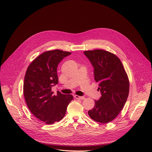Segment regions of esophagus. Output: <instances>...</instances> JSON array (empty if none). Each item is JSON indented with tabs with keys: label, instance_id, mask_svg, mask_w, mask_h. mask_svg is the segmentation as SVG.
<instances>
[{
	"label": "esophagus",
	"instance_id": "obj_1",
	"mask_svg": "<svg viewBox=\"0 0 152 152\" xmlns=\"http://www.w3.org/2000/svg\"><path fill=\"white\" fill-rule=\"evenodd\" d=\"M75 97L76 99H80V100H83V99H85V97H83V96H77V95H75Z\"/></svg>",
	"mask_w": 152,
	"mask_h": 152
}]
</instances>
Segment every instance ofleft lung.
Returning a JSON list of instances; mask_svg holds the SVG:
<instances>
[{
	"label": "left lung",
	"instance_id": "obj_1",
	"mask_svg": "<svg viewBox=\"0 0 152 152\" xmlns=\"http://www.w3.org/2000/svg\"><path fill=\"white\" fill-rule=\"evenodd\" d=\"M94 67V80L99 83L102 94L88 113L93 120L101 123L113 121L126 102L129 82L120 59L114 54L102 49L83 52Z\"/></svg>",
	"mask_w": 152,
	"mask_h": 152
}]
</instances>
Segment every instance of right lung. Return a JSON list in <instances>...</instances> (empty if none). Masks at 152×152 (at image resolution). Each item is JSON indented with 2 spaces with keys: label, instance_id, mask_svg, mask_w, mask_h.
Returning a JSON list of instances; mask_svg holds the SVG:
<instances>
[{
  "label": "right lung",
  "instance_id": "add662e5",
  "mask_svg": "<svg viewBox=\"0 0 152 152\" xmlns=\"http://www.w3.org/2000/svg\"><path fill=\"white\" fill-rule=\"evenodd\" d=\"M71 52L56 49L42 53L29 66L25 76L23 93L32 114L48 124L59 121L66 115L67 106L73 100L71 94L52 91L58 84L59 63Z\"/></svg>",
  "mask_w": 152,
  "mask_h": 152
}]
</instances>
